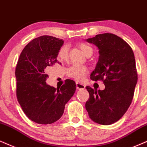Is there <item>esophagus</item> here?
<instances>
[{
  "label": "esophagus",
  "mask_w": 147,
  "mask_h": 147,
  "mask_svg": "<svg viewBox=\"0 0 147 147\" xmlns=\"http://www.w3.org/2000/svg\"><path fill=\"white\" fill-rule=\"evenodd\" d=\"M76 88L77 89H84L85 86L83 84H81L80 82H76Z\"/></svg>",
  "instance_id": "esophagus-1"
}]
</instances>
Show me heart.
<instances>
[{
  "instance_id": "obj_1",
  "label": "heart",
  "mask_w": 147,
  "mask_h": 147,
  "mask_svg": "<svg viewBox=\"0 0 147 147\" xmlns=\"http://www.w3.org/2000/svg\"><path fill=\"white\" fill-rule=\"evenodd\" d=\"M79 46L86 56L93 54V49L86 43H80ZM59 57L63 61L67 60L69 57V49L67 46H64L60 49ZM87 73L88 68L85 65H73L67 69V74L68 76L77 81L84 80Z\"/></svg>"
}]
</instances>
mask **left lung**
I'll return each mask as SVG.
<instances>
[{"label": "left lung", "instance_id": "1", "mask_svg": "<svg viewBox=\"0 0 147 147\" xmlns=\"http://www.w3.org/2000/svg\"><path fill=\"white\" fill-rule=\"evenodd\" d=\"M86 40L97 47L99 54L90 79L102 80L105 89L86 86L90 97L85 108L94 122L112 124L124 115L133 99L138 81L134 54L123 39L114 34H99Z\"/></svg>", "mask_w": 147, "mask_h": 147}]
</instances>
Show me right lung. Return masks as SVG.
Masks as SVG:
<instances>
[{
  "mask_svg": "<svg viewBox=\"0 0 147 147\" xmlns=\"http://www.w3.org/2000/svg\"><path fill=\"white\" fill-rule=\"evenodd\" d=\"M63 43V39L52 36L35 38L23 49L16 65L18 101L25 115L37 123L59 120L76 89L71 80L57 88L46 84L47 74L59 63L57 58Z\"/></svg>",
  "mask_w": 147,
  "mask_h": 147,
  "instance_id": "1",
  "label": "right lung"
}]
</instances>
